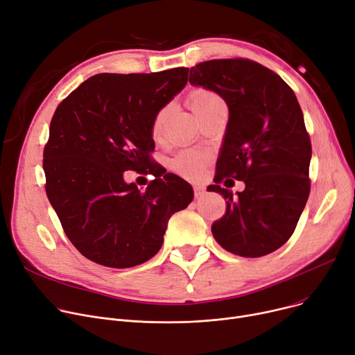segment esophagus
<instances>
[{
	"instance_id": "1",
	"label": "esophagus",
	"mask_w": 355,
	"mask_h": 355,
	"mask_svg": "<svg viewBox=\"0 0 355 355\" xmlns=\"http://www.w3.org/2000/svg\"><path fill=\"white\" fill-rule=\"evenodd\" d=\"M193 193H195V199H200L205 195V189L202 186H195L193 187Z\"/></svg>"
}]
</instances>
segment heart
Instances as JSON below:
<instances>
[{
    "label": "heart",
    "mask_w": 355,
    "mask_h": 355,
    "mask_svg": "<svg viewBox=\"0 0 355 355\" xmlns=\"http://www.w3.org/2000/svg\"><path fill=\"white\" fill-rule=\"evenodd\" d=\"M219 103H223L220 96L209 89L198 87L192 90L189 94V104L198 117H200L203 113H206L211 107L216 106ZM168 116H169V106H163L153 114L150 120L149 133L155 141H159L162 139L164 121L168 119ZM206 162H207V156L202 152L183 150L172 159L171 166L172 169L182 178L196 179L202 175Z\"/></svg>",
    "instance_id": "b5f03b06"
}]
</instances>
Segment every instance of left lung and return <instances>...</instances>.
Wrapping results in <instances>:
<instances>
[{
	"label": "left lung",
	"instance_id": "obj_1",
	"mask_svg": "<svg viewBox=\"0 0 355 355\" xmlns=\"http://www.w3.org/2000/svg\"><path fill=\"white\" fill-rule=\"evenodd\" d=\"M189 81L216 92L229 107L215 184L207 187L226 199L214 238L245 258L277 251L293 236L311 191V139L295 93L275 71L239 57L199 62ZM229 177L243 180L245 191L220 188Z\"/></svg>",
	"mask_w": 355,
	"mask_h": 355
}]
</instances>
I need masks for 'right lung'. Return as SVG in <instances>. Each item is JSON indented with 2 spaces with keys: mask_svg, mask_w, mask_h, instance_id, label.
<instances>
[{
  "mask_svg": "<svg viewBox=\"0 0 355 355\" xmlns=\"http://www.w3.org/2000/svg\"><path fill=\"white\" fill-rule=\"evenodd\" d=\"M189 69L87 78L62 100L44 146L46 193L62 231L87 259L130 268L155 257L192 186L153 160V114L187 83ZM126 170L155 179L140 193Z\"/></svg>",
  "mask_w": 355,
  "mask_h": 355,
  "instance_id": "1",
  "label": "right lung"
}]
</instances>
